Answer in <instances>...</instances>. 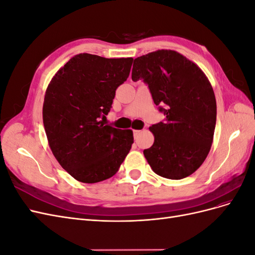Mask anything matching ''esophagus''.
I'll list each match as a JSON object with an SVG mask.
<instances>
[{
  "label": "esophagus",
  "mask_w": 255,
  "mask_h": 255,
  "mask_svg": "<svg viewBox=\"0 0 255 255\" xmlns=\"http://www.w3.org/2000/svg\"><path fill=\"white\" fill-rule=\"evenodd\" d=\"M140 134V130H138V129H134L133 130V135H134V138H137L138 137V135Z\"/></svg>",
  "instance_id": "esophagus-1"
}]
</instances>
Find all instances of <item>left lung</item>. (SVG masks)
<instances>
[{
	"label": "left lung",
	"mask_w": 255,
	"mask_h": 255,
	"mask_svg": "<svg viewBox=\"0 0 255 255\" xmlns=\"http://www.w3.org/2000/svg\"><path fill=\"white\" fill-rule=\"evenodd\" d=\"M132 80L148 85L165 115L163 122L150 127L154 143L143 150L152 170L170 180L192 174L205 160L215 132L217 106L210 81L196 64L171 50L135 58Z\"/></svg>",
	"instance_id": "1"
}]
</instances>
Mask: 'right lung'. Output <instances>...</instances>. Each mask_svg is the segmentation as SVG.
<instances>
[{"label": "right lung", "instance_id": "add662e5", "mask_svg": "<svg viewBox=\"0 0 255 255\" xmlns=\"http://www.w3.org/2000/svg\"><path fill=\"white\" fill-rule=\"evenodd\" d=\"M133 58L83 53L54 75L45 91L42 118L50 148L60 166L83 183L117 173L132 148V129L103 122Z\"/></svg>", "mask_w": 255, "mask_h": 255}]
</instances>
